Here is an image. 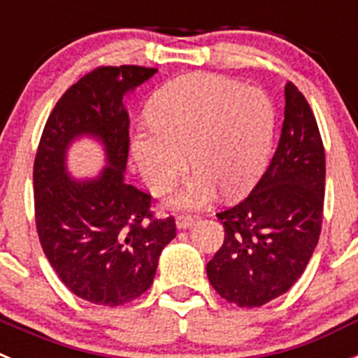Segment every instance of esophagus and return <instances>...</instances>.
Segmentation results:
<instances>
[{"instance_id":"1","label":"esophagus","mask_w":358,"mask_h":358,"mask_svg":"<svg viewBox=\"0 0 358 358\" xmlns=\"http://www.w3.org/2000/svg\"><path fill=\"white\" fill-rule=\"evenodd\" d=\"M195 222V217H192V215H179L176 220V226L177 229H188V227L194 226Z\"/></svg>"}]
</instances>
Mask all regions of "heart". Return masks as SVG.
Returning <instances> with one entry per match:
<instances>
[{"label": "heart", "instance_id": "obj_1", "mask_svg": "<svg viewBox=\"0 0 358 358\" xmlns=\"http://www.w3.org/2000/svg\"><path fill=\"white\" fill-rule=\"evenodd\" d=\"M152 131L131 136V154L145 185L163 194L186 169L195 173L170 199L172 208H201L217 188L242 197L258 182L274 134V107L258 87L217 75H186L148 106Z\"/></svg>", "mask_w": 358, "mask_h": 358}]
</instances>
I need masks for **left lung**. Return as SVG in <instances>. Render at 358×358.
<instances>
[{"label":"left lung","instance_id":"obj_1","mask_svg":"<svg viewBox=\"0 0 358 358\" xmlns=\"http://www.w3.org/2000/svg\"><path fill=\"white\" fill-rule=\"evenodd\" d=\"M324 147L306 98L285 84V120L273 161L251 194L217 213L224 243L208 280L226 301L255 308L299 280L319 242L324 204Z\"/></svg>","mask_w":358,"mask_h":358}]
</instances>
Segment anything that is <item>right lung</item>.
Masks as SVG:
<instances>
[{
  "label": "right lung",
  "instance_id": "obj_1",
  "mask_svg": "<svg viewBox=\"0 0 358 358\" xmlns=\"http://www.w3.org/2000/svg\"><path fill=\"white\" fill-rule=\"evenodd\" d=\"M157 69L102 66L84 75L55 103L34 163L36 226L50 265L75 296L103 306L132 301L150 289L176 220L154 218L150 195L125 182L129 113L123 96ZM90 135L106 152L107 167L73 180L69 145Z\"/></svg>",
  "mask_w": 358,
  "mask_h": 358
}]
</instances>
